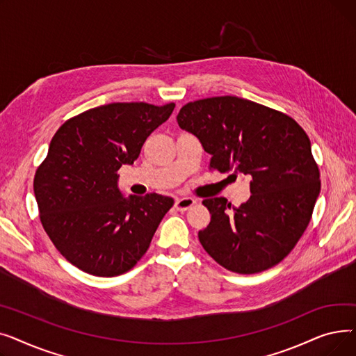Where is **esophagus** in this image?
I'll return each instance as SVG.
<instances>
[{
	"instance_id": "esophagus-1",
	"label": "esophagus",
	"mask_w": 356,
	"mask_h": 356,
	"mask_svg": "<svg viewBox=\"0 0 356 356\" xmlns=\"http://www.w3.org/2000/svg\"><path fill=\"white\" fill-rule=\"evenodd\" d=\"M195 203H196V200L192 199V197H180V199L176 200L175 208L180 212H184V211H188L189 208H192Z\"/></svg>"
}]
</instances>
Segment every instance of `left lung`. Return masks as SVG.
<instances>
[{"mask_svg": "<svg viewBox=\"0 0 356 356\" xmlns=\"http://www.w3.org/2000/svg\"><path fill=\"white\" fill-rule=\"evenodd\" d=\"M177 122L212 156L209 168L251 179V197L232 213L225 197L203 200L212 215L199 231L204 251L238 274L283 261L306 231L321 193L305 129L283 112L229 95L186 104Z\"/></svg>", "mask_w": 356, "mask_h": 356, "instance_id": "8db88e82", "label": "left lung"}]
</instances>
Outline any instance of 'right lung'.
<instances>
[{"instance_id": "1", "label": "right lung", "mask_w": 356, "mask_h": 356, "mask_svg": "<svg viewBox=\"0 0 356 356\" xmlns=\"http://www.w3.org/2000/svg\"><path fill=\"white\" fill-rule=\"evenodd\" d=\"M175 104L114 102L67 120L37 167L34 196L53 245L79 270L115 277L147 252L168 196L124 197L118 170L133 164L147 137L172 115Z\"/></svg>"}]
</instances>
